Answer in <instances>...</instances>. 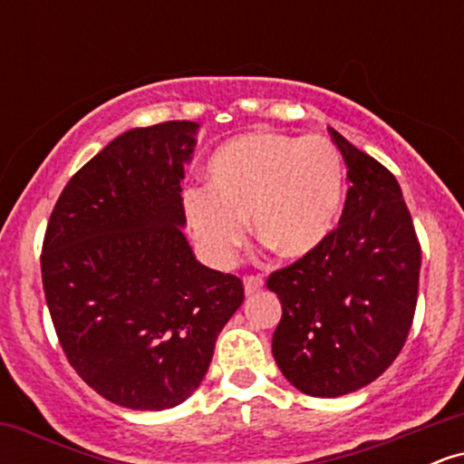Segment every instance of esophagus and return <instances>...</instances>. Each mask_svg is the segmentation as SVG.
Segmentation results:
<instances>
[{
    "mask_svg": "<svg viewBox=\"0 0 464 464\" xmlns=\"http://www.w3.org/2000/svg\"><path fill=\"white\" fill-rule=\"evenodd\" d=\"M262 287H264V279L259 275L244 276V292H246V295H255V292H259Z\"/></svg>",
    "mask_w": 464,
    "mask_h": 464,
    "instance_id": "34e87169",
    "label": "esophagus"
}]
</instances>
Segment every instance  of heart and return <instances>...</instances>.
<instances>
[{"mask_svg": "<svg viewBox=\"0 0 464 464\" xmlns=\"http://www.w3.org/2000/svg\"><path fill=\"white\" fill-rule=\"evenodd\" d=\"M209 189L185 194V214L207 262L233 264L246 239L284 259L316 253L334 236L347 205L343 154L323 137L253 130L233 137L207 163Z\"/></svg>", "mask_w": 464, "mask_h": 464, "instance_id": "heart-1", "label": "heart"}]
</instances>
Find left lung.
<instances>
[{
	"label": "left lung",
	"instance_id": "1",
	"mask_svg": "<svg viewBox=\"0 0 464 464\" xmlns=\"http://www.w3.org/2000/svg\"><path fill=\"white\" fill-rule=\"evenodd\" d=\"M351 188L334 236L268 276L281 301L276 366L296 391L343 397L384 372L406 343L420 246L397 179L332 129Z\"/></svg>",
	"mask_w": 464,
	"mask_h": 464
}]
</instances>
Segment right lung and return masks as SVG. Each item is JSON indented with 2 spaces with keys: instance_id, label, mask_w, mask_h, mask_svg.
<instances>
[{
  "instance_id": "obj_1",
  "label": "right lung",
  "mask_w": 464,
  "mask_h": 464,
  "mask_svg": "<svg viewBox=\"0 0 464 464\" xmlns=\"http://www.w3.org/2000/svg\"><path fill=\"white\" fill-rule=\"evenodd\" d=\"M196 121L115 137L73 174L50 216L41 273L69 364L130 410L179 406L244 301L237 276L196 259L180 180Z\"/></svg>"
}]
</instances>
